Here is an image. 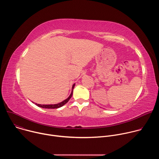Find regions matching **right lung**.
I'll return each instance as SVG.
<instances>
[{"label":"right lung","instance_id":"1","mask_svg":"<svg viewBox=\"0 0 159 159\" xmlns=\"http://www.w3.org/2000/svg\"><path fill=\"white\" fill-rule=\"evenodd\" d=\"M75 84H74L73 85H72V92L70 94V96L68 97L67 99H65L64 101H63L62 102H59L58 104H36V105L38 107H42V108H45V109H57V108H59L61 106H63V105H65L66 102H68V101H69L70 100V99L72 98V94H73V90H74V88L75 87Z\"/></svg>","mask_w":159,"mask_h":159}]
</instances>
